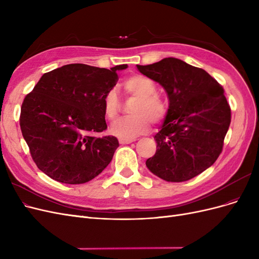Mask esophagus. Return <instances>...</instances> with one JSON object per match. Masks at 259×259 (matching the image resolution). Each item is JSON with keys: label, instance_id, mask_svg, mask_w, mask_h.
I'll use <instances>...</instances> for the list:
<instances>
[{"label": "esophagus", "instance_id": "obj_1", "mask_svg": "<svg viewBox=\"0 0 259 259\" xmlns=\"http://www.w3.org/2000/svg\"><path fill=\"white\" fill-rule=\"evenodd\" d=\"M133 142H135V139H127V138H120L119 139V143L121 144V145H127V144H131V143H133Z\"/></svg>", "mask_w": 259, "mask_h": 259}]
</instances>
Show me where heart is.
Segmentation results:
<instances>
[{
    "label": "heart",
    "instance_id": "heart-1",
    "mask_svg": "<svg viewBox=\"0 0 259 259\" xmlns=\"http://www.w3.org/2000/svg\"><path fill=\"white\" fill-rule=\"evenodd\" d=\"M123 89L128 96L136 98L130 117L116 121L110 128L112 135L120 138H134L146 133L150 127V121L161 122L167 114L165 100L156 95V86L147 76L134 74L123 82ZM106 119L114 121L119 115L121 103L114 90L109 91L103 100Z\"/></svg>",
    "mask_w": 259,
    "mask_h": 259
}]
</instances>
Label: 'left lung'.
<instances>
[{
	"instance_id": "8db88e82",
	"label": "left lung",
	"mask_w": 259,
	"mask_h": 259,
	"mask_svg": "<svg viewBox=\"0 0 259 259\" xmlns=\"http://www.w3.org/2000/svg\"><path fill=\"white\" fill-rule=\"evenodd\" d=\"M137 69L158 82L169 100L154 136L156 152L146 161L147 167L170 183L198 176L222 153L229 128L231 110L224 89L205 70L173 57Z\"/></svg>"
}]
</instances>
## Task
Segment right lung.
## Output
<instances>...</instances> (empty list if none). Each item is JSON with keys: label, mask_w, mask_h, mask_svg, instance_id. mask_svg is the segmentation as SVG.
I'll list each match as a JSON object with an SVG mask.
<instances>
[{"label": "right lung", "mask_w": 259, "mask_h": 259, "mask_svg": "<svg viewBox=\"0 0 259 259\" xmlns=\"http://www.w3.org/2000/svg\"><path fill=\"white\" fill-rule=\"evenodd\" d=\"M71 64L44 73L23 99L20 128L31 156L59 183H88L111 162L119 142L106 131L103 100L117 82V70Z\"/></svg>", "instance_id": "right-lung-1"}]
</instances>
